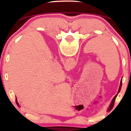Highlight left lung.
Instances as JSON below:
<instances>
[{
  "instance_id": "left-lung-1",
  "label": "left lung",
  "mask_w": 131,
  "mask_h": 131,
  "mask_svg": "<svg viewBox=\"0 0 131 131\" xmlns=\"http://www.w3.org/2000/svg\"><path fill=\"white\" fill-rule=\"evenodd\" d=\"M121 85H122V79H121V82H120V85H119V91H118V93L119 92H120V90H121ZM117 95H118V94H117V95H115V97H114L113 99V100H112V103H111L110 105V108H109V110H111V109H112V108H113V107L114 103H115V99H116V98Z\"/></svg>"
}]
</instances>
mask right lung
<instances>
[{
  "label": "right lung",
  "mask_w": 131,
  "mask_h": 131,
  "mask_svg": "<svg viewBox=\"0 0 131 131\" xmlns=\"http://www.w3.org/2000/svg\"><path fill=\"white\" fill-rule=\"evenodd\" d=\"M16 104L18 105V102H17V99H16Z\"/></svg>",
  "instance_id": "right-lung-1"
}]
</instances>
